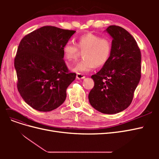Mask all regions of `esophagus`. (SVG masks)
Instances as JSON below:
<instances>
[{
  "label": "esophagus",
  "instance_id": "esophagus-1",
  "mask_svg": "<svg viewBox=\"0 0 159 159\" xmlns=\"http://www.w3.org/2000/svg\"><path fill=\"white\" fill-rule=\"evenodd\" d=\"M76 78L78 80H81V79H84L85 78V75L81 73H78L76 75Z\"/></svg>",
  "mask_w": 159,
  "mask_h": 159
}]
</instances>
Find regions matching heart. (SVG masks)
Here are the masks:
<instances>
[{
	"mask_svg": "<svg viewBox=\"0 0 159 159\" xmlns=\"http://www.w3.org/2000/svg\"><path fill=\"white\" fill-rule=\"evenodd\" d=\"M77 45L81 51L84 52V60L71 67V70L75 72L86 73L93 70L95 66H103L108 61L111 54V41L107 38H102L91 33L80 36ZM62 52L66 61H75L79 54L78 47L70 41L64 45Z\"/></svg>",
	"mask_w": 159,
	"mask_h": 159,
	"instance_id": "heart-1",
	"label": "heart"
}]
</instances>
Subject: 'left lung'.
<instances>
[{
    "label": "left lung",
    "mask_w": 159,
    "mask_h": 159,
    "mask_svg": "<svg viewBox=\"0 0 159 159\" xmlns=\"http://www.w3.org/2000/svg\"><path fill=\"white\" fill-rule=\"evenodd\" d=\"M112 38L109 60L91 75L94 87L88 95L89 103L105 114L118 113L131 103L141 79V53L132 35L118 26L106 30Z\"/></svg>",
    "instance_id": "left-lung-1"
}]
</instances>
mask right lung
I'll list each match as a JSON object with an SVG mask.
<instances>
[{"mask_svg": "<svg viewBox=\"0 0 159 159\" xmlns=\"http://www.w3.org/2000/svg\"><path fill=\"white\" fill-rule=\"evenodd\" d=\"M74 30L46 26L24 37L14 59L17 88L24 101L39 111H50L64 102L75 79L64 61L62 48Z\"/></svg>", "mask_w": 159, "mask_h": 159, "instance_id": "1", "label": "right lung"}]
</instances>
